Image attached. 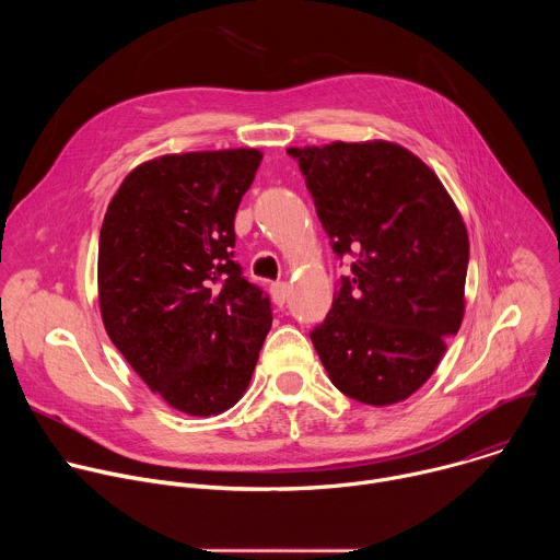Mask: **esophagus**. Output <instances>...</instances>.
Returning <instances> with one entry per match:
<instances>
[{"instance_id":"1","label":"esophagus","mask_w":560,"mask_h":560,"mask_svg":"<svg viewBox=\"0 0 560 560\" xmlns=\"http://www.w3.org/2000/svg\"><path fill=\"white\" fill-rule=\"evenodd\" d=\"M270 292H272V299H275V303H277V305H283V303H285V299H288V292H290V288H288V283H283V281H277V283H272Z\"/></svg>"}]
</instances>
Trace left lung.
Returning <instances> with one entry per match:
<instances>
[{
    "instance_id": "1",
    "label": "left lung",
    "mask_w": 560,
    "mask_h": 560,
    "mask_svg": "<svg viewBox=\"0 0 560 560\" xmlns=\"http://www.w3.org/2000/svg\"><path fill=\"white\" fill-rule=\"evenodd\" d=\"M332 253L352 257L310 339L330 381L365 406H392L434 372L463 322L465 223L439 177L387 143L288 148Z\"/></svg>"
}]
</instances>
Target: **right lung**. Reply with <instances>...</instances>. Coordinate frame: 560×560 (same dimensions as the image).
Instances as JSON below:
<instances>
[{
    "label": "right lung",
    "mask_w": 560,
    "mask_h": 560,
    "mask_svg": "<svg viewBox=\"0 0 560 560\" xmlns=\"http://www.w3.org/2000/svg\"><path fill=\"white\" fill-rule=\"evenodd\" d=\"M261 164L253 148L135 168L100 232V307L115 348L168 406L232 408L272 326L270 296L234 261V214Z\"/></svg>",
    "instance_id": "right-lung-1"
}]
</instances>
